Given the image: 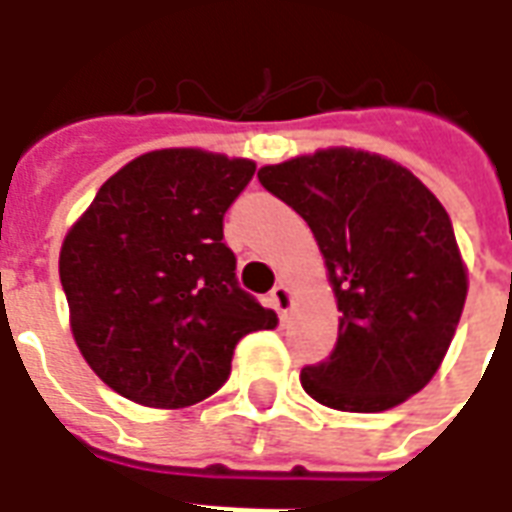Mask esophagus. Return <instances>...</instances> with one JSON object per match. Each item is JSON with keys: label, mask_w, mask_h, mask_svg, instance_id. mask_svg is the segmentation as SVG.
Here are the masks:
<instances>
[{"label": "esophagus", "mask_w": 512, "mask_h": 512, "mask_svg": "<svg viewBox=\"0 0 512 512\" xmlns=\"http://www.w3.org/2000/svg\"><path fill=\"white\" fill-rule=\"evenodd\" d=\"M271 304H274V310H277L279 315H288L290 304H293V293H290L288 285L279 282L277 288L271 290Z\"/></svg>", "instance_id": "34e87169"}]
</instances>
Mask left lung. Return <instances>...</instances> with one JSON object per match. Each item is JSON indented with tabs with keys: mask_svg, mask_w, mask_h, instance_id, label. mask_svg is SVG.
Listing matches in <instances>:
<instances>
[{
	"mask_svg": "<svg viewBox=\"0 0 512 512\" xmlns=\"http://www.w3.org/2000/svg\"><path fill=\"white\" fill-rule=\"evenodd\" d=\"M257 178L310 224L340 310L329 359L301 370L304 392L359 414L417 395L450 348L469 288L441 202L406 167L351 147Z\"/></svg>",
	"mask_w": 512,
	"mask_h": 512,
	"instance_id": "8db88e82",
	"label": "left lung"
}]
</instances>
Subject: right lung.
Here are the masks:
<instances>
[{
  "mask_svg": "<svg viewBox=\"0 0 512 512\" xmlns=\"http://www.w3.org/2000/svg\"><path fill=\"white\" fill-rule=\"evenodd\" d=\"M255 161L169 147L134 158L98 189L60 252L71 332L117 395L183 408L230 376L241 337L277 312L241 290L224 213Z\"/></svg>",
  "mask_w": 512,
  "mask_h": 512,
  "instance_id": "add662e5",
  "label": "right lung"
}]
</instances>
